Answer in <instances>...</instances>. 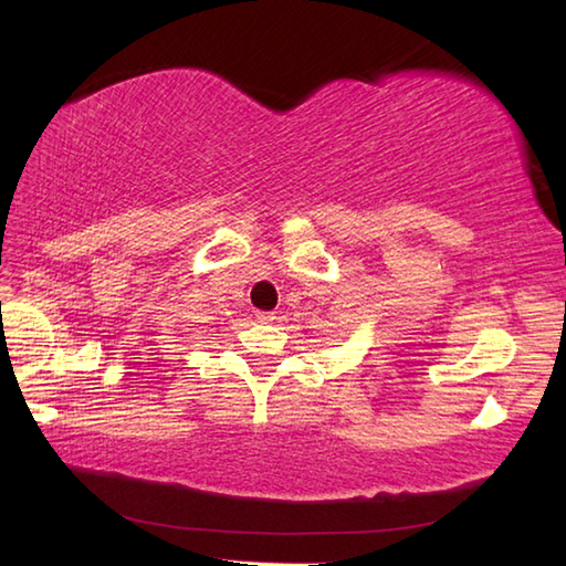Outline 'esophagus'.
Masks as SVG:
<instances>
[{
  "mask_svg": "<svg viewBox=\"0 0 566 566\" xmlns=\"http://www.w3.org/2000/svg\"><path fill=\"white\" fill-rule=\"evenodd\" d=\"M255 318L260 321V323H272L276 316L272 314V311H258V314H255Z\"/></svg>",
  "mask_w": 566,
  "mask_h": 566,
  "instance_id": "1",
  "label": "esophagus"
}]
</instances>
